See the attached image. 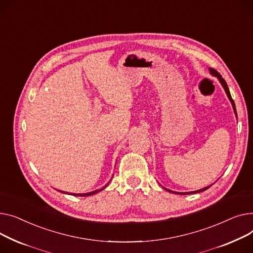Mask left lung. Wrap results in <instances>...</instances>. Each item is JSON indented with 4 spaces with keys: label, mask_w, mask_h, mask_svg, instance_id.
Wrapping results in <instances>:
<instances>
[{
    "label": "left lung",
    "mask_w": 253,
    "mask_h": 253,
    "mask_svg": "<svg viewBox=\"0 0 253 253\" xmlns=\"http://www.w3.org/2000/svg\"><path fill=\"white\" fill-rule=\"evenodd\" d=\"M210 72H211V74L212 77L217 78V80L219 81L220 84L222 85V87H224V90H225V92H226V94H227V96H228V98H229L230 102L232 103V106H233V109H234V113H235V115H236V117H237V111H236L235 103H234V101H233V99H232V97H231V93H230V90H229V87H228V84H227L226 81L221 78L220 74H219L215 69H213V68H210ZM211 186H212V184H211V185H210V186L205 187V188H202V189H199V190H196V191H191V192H175V191H171V190H169V189H167V188H165V187H163V189H166L167 191H169V192H170V193H174V194L188 195V194H196V193L203 192V191L207 190V189H209V188H210V187H211Z\"/></svg>",
    "instance_id": "obj_1"
}]
</instances>
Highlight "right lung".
<instances>
[{
	"mask_svg": "<svg viewBox=\"0 0 253 253\" xmlns=\"http://www.w3.org/2000/svg\"><path fill=\"white\" fill-rule=\"evenodd\" d=\"M109 184V183H108ZM108 184H106L105 186H104L103 188H101V189H98V190H95V191H92V192H88V193H83V194H80V193H68V192H64V191H61L60 190V192H62V193H64V194H70V195H73V196H90V195H94V194H97V193H99L100 191H102V190H104L105 189L107 186H108ZM59 191V190H58Z\"/></svg>",
	"mask_w": 253,
	"mask_h": 253,
	"instance_id": "right-lung-1",
	"label": "right lung"
}]
</instances>
